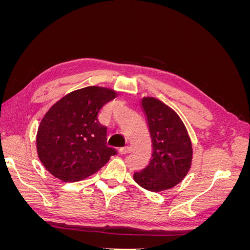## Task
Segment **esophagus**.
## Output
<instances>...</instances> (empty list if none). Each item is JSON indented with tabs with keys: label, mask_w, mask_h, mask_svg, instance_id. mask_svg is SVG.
<instances>
[{
	"label": "esophagus",
	"mask_w": 250,
	"mask_h": 250,
	"mask_svg": "<svg viewBox=\"0 0 250 250\" xmlns=\"http://www.w3.org/2000/svg\"><path fill=\"white\" fill-rule=\"evenodd\" d=\"M129 151H130V147H129V146H125V147L120 148L119 152H120L121 154H126V153L129 152Z\"/></svg>",
	"instance_id": "obj_1"
}]
</instances>
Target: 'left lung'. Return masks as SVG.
Instances as JSON below:
<instances>
[{
    "label": "left lung",
    "instance_id": "1",
    "mask_svg": "<svg viewBox=\"0 0 250 250\" xmlns=\"http://www.w3.org/2000/svg\"><path fill=\"white\" fill-rule=\"evenodd\" d=\"M152 143V157L145 169L133 174L140 187L162 192L175 187L190 171L193 146L177 112L153 97L141 99Z\"/></svg>",
    "mask_w": 250,
    "mask_h": 250
}]
</instances>
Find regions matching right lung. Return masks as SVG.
<instances>
[{
  "label": "right lung",
  "mask_w": 250,
  "mask_h": 250,
  "mask_svg": "<svg viewBox=\"0 0 250 250\" xmlns=\"http://www.w3.org/2000/svg\"><path fill=\"white\" fill-rule=\"evenodd\" d=\"M116 90L86 86L60 98L44 113L36 133L40 161L53 176L74 183L100 170L117 151L106 145L98 113Z\"/></svg>",
  "instance_id": "add662e5"
}]
</instances>
